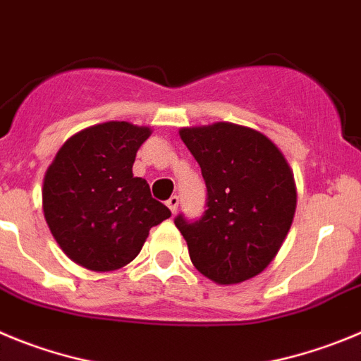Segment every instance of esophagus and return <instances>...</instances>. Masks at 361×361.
Returning a JSON list of instances; mask_svg holds the SVG:
<instances>
[{"label": "esophagus", "mask_w": 361, "mask_h": 361, "mask_svg": "<svg viewBox=\"0 0 361 361\" xmlns=\"http://www.w3.org/2000/svg\"><path fill=\"white\" fill-rule=\"evenodd\" d=\"M178 204H180V197H178V196H171L167 200V207L171 209V212H173V214H176Z\"/></svg>", "instance_id": "obj_1"}]
</instances>
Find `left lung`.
<instances>
[{
  "label": "left lung",
  "mask_w": 361,
  "mask_h": 361,
  "mask_svg": "<svg viewBox=\"0 0 361 361\" xmlns=\"http://www.w3.org/2000/svg\"><path fill=\"white\" fill-rule=\"evenodd\" d=\"M181 140L201 167L207 210L174 217L197 271L217 284L255 277L274 261L293 223V171L268 136L216 122L183 128Z\"/></svg>",
  "instance_id": "1"
}]
</instances>
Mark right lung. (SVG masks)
<instances>
[{
	"instance_id": "add662e5",
	"label": "right lung",
	"mask_w": 361,
	"mask_h": 361,
	"mask_svg": "<svg viewBox=\"0 0 361 361\" xmlns=\"http://www.w3.org/2000/svg\"><path fill=\"white\" fill-rule=\"evenodd\" d=\"M151 129L104 122L64 142L43 181V212L68 257L93 271H113L140 253L149 230L171 217L133 176L136 151Z\"/></svg>"
}]
</instances>
